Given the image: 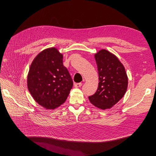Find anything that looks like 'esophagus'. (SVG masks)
<instances>
[{"mask_svg": "<svg viewBox=\"0 0 156 156\" xmlns=\"http://www.w3.org/2000/svg\"><path fill=\"white\" fill-rule=\"evenodd\" d=\"M82 83H76L74 84V87L75 88H80L82 87Z\"/></svg>", "mask_w": 156, "mask_h": 156, "instance_id": "1", "label": "esophagus"}]
</instances>
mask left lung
<instances>
[{"label": "left lung", "mask_w": 156, "mask_h": 156, "mask_svg": "<svg viewBox=\"0 0 156 156\" xmlns=\"http://www.w3.org/2000/svg\"><path fill=\"white\" fill-rule=\"evenodd\" d=\"M99 76L98 87L89 101L102 110L109 109L124 97L128 77L123 64L112 53L101 49L94 54Z\"/></svg>", "instance_id": "8db88e82"}]
</instances>
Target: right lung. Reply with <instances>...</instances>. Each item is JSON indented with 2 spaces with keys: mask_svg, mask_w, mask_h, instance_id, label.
<instances>
[{
  "mask_svg": "<svg viewBox=\"0 0 156 156\" xmlns=\"http://www.w3.org/2000/svg\"><path fill=\"white\" fill-rule=\"evenodd\" d=\"M73 81L63 64V54L55 48L36 55L27 74V88L35 102L46 109L61 106L67 99Z\"/></svg>",
  "mask_w": 156,
  "mask_h": 156,
  "instance_id": "right-lung-1",
  "label": "right lung"
}]
</instances>
